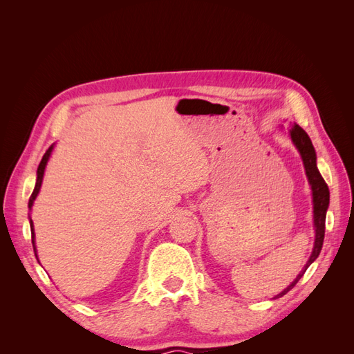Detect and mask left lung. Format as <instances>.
<instances>
[{
    "label": "left lung",
    "mask_w": 354,
    "mask_h": 354,
    "mask_svg": "<svg viewBox=\"0 0 354 354\" xmlns=\"http://www.w3.org/2000/svg\"><path fill=\"white\" fill-rule=\"evenodd\" d=\"M289 134H291V138L294 145L297 146V149L301 153L303 158V162H304V168H306V174L308 177L310 181V186H312V192H313V212H315V230H316V239H315V248L312 255H310V259L307 261V264L304 266V270L299 273L295 281L289 285L286 289L277 295V297H282L285 295L288 291H291V289L297 285V282L301 279L304 272L307 270V267L312 264L320 254V250H322V245H324V238H325V218H326V209L329 205V189L328 185L325 183V180L320 176L319 169L316 167V152H315V147L312 145V140H310V137L307 136V133L303 130L301 127L294 124L291 127V130H289Z\"/></svg>",
    "instance_id": "obj_1"
}]
</instances>
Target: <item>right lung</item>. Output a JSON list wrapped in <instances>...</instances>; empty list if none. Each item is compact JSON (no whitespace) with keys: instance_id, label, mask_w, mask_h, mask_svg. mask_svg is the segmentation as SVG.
I'll list each match as a JSON object with an SVG mask.
<instances>
[{"instance_id":"add662e5","label":"right lung","mask_w":354,"mask_h":354,"mask_svg":"<svg viewBox=\"0 0 354 354\" xmlns=\"http://www.w3.org/2000/svg\"><path fill=\"white\" fill-rule=\"evenodd\" d=\"M51 149H53V146H50V147L47 149V152L44 153V156H42L41 162H39V165H38V171H37V185H35V189H34V192H32V195H30V198H29V203H28L29 208L32 207V203H34V201H35V198H37V195H38V192H39V187H41V183H42V177H44V169H46V165H47V160H48L50 153H51ZM29 221H30L32 245H34V251H35V255H37L35 242H34V238H35V234H34V224H32V220H30V218H29Z\"/></svg>"}]
</instances>
